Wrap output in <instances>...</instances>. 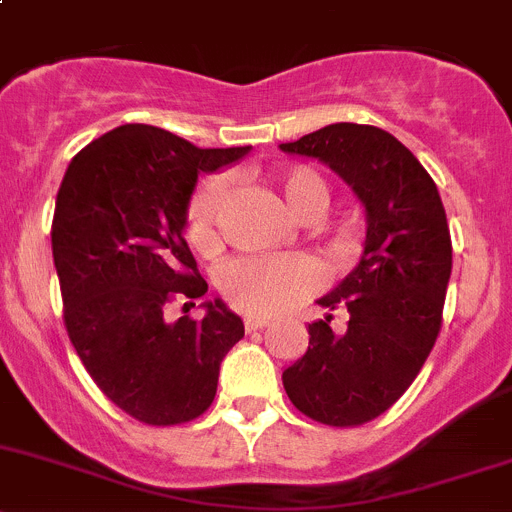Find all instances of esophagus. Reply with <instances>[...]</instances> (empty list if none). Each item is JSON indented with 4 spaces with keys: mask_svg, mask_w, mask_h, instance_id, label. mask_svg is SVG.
Returning <instances> with one entry per match:
<instances>
[{
    "mask_svg": "<svg viewBox=\"0 0 512 512\" xmlns=\"http://www.w3.org/2000/svg\"><path fill=\"white\" fill-rule=\"evenodd\" d=\"M270 325V320L267 317H257V315H247L245 317V330L247 332H255V330H262V327Z\"/></svg>",
    "mask_w": 512,
    "mask_h": 512,
    "instance_id": "34e87169",
    "label": "esophagus"
}]
</instances>
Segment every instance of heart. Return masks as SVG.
<instances>
[{"label":"heart","mask_w":512,"mask_h":512,"mask_svg":"<svg viewBox=\"0 0 512 512\" xmlns=\"http://www.w3.org/2000/svg\"><path fill=\"white\" fill-rule=\"evenodd\" d=\"M267 187L277 195L295 220L307 222L327 205V185L310 167H285L267 177ZM230 185L227 177L210 175L197 185L185 217L187 240L202 255L220 247V220ZM335 257H345L350 245L337 240ZM312 285V270L302 257H237L217 272V287L235 310L250 315H275L300 300Z\"/></svg>","instance_id":"heart-1"}]
</instances>
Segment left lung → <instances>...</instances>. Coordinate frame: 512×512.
I'll list each match as a JSON object with an SVG mask.
<instances>
[{"mask_svg": "<svg viewBox=\"0 0 512 512\" xmlns=\"http://www.w3.org/2000/svg\"><path fill=\"white\" fill-rule=\"evenodd\" d=\"M280 150L325 162L367 212L360 262L317 300L347 310V327L332 332V315L307 325L310 347L282 372L302 415L355 428L398 403L438 340L453 270L448 217L428 170L380 127L327 124Z\"/></svg>", "mask_w": 512, "mask_h": 512, "instance_id": "obj_1", "label": "left lung"}]
</instances>
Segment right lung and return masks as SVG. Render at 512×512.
Masks as SVG:
<instances>
[{
    "label": "right lung",
    "instance_id": "1",
    "mask_svg": "<svg viewBox=\"0 0 512 512\" xmlns=\"http://www.w3.org/2000/svg\"><path fill=\"white\" fill-rule=\"evenodd\" d=\"M250 147L200 150L152 124H122L69 162L57 192L52 255L64 327L97 388L145 425L200 418L217 393L222 357L245 335L225 302L177 322L167 305L207 292L187 247V205L200 172Z\"/></svg>",
    "mask_w": 512,
    "mask_h": 512
}]
</instances>
